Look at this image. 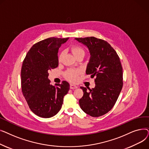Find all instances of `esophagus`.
I'll return each mask as SVG.
<instances>
[{
    "mask_svg": "<svg viewBox=\"0 0 149 149\" xmlns=\"http://www.w3.org/2000/svg\"><path fill=\"white\" fill-rule=\"evenodd\" d=\"M77 88H78V86L77 85H74V84H70V89H77Z\"/></svg>",
    "mask_w": 149,
    "mask_h": 149,
    "instance_id": "1",
    "label": "esophagus"
}]
</instances>
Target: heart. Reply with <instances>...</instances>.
Masks as SVG:
<instances>
[{"label":"heart","mask_w":149,"mask_h":149,"mask_svg":"<svg viewBox=\"0 0 149 149\" xmlns=\"http://www.w3.org/2000/svg\"><path fill=\"white\" fill-rule=\"evenodd\" d=\"M72 52L75 57L80 56V55H84V49L79 46H74L71 48ZM63 55L60 54L59 56V60H61ZM80 74V71L78 70L70 69L66 72L65 76L66 78L69 81L72 82H76L78 80V76Z\"/></svg>","instance_id":"1"}]
</instances>
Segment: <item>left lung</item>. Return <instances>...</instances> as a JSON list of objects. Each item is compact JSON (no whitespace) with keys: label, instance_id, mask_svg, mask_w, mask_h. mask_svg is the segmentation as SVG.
<instances>
[{"label":"left lung","instance_id":"obj_1","mask_svg":"<svg viewBox=\"0 0 149 149\" xmlns=\"http://www.w3.org/2000/svg\"><path fill=\"white\" fill-rule=\"evenodd\" d=\"M87 47L90 59L86 73L95 77L94 88L80 87L83 96L79 100L82 110L93 117L110 111L123 88V68L116 51L107 42L94 37L75 38ZM89 91H88L87 89Z\"/></svg>","mask_w":149,"mask_h":149}]
</instances>
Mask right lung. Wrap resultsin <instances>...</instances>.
Returning <instances> with one entry per match:
<instances>
[{
  "label": "right lung",
  "instance_id": "obj_1",
  "mask_svg": "<svg viewBox=\"0 0 149 149\" xmlns=\"http://www.w3.org/2000/svg\"><path fill=\"white\" fill-rule=\"evenodd\" d=\"M69 38L50 37L34 44L28 52L21 70L23 95L31 110L42 118H51L61 109L69 84L52 86L48 72L58 66V51Z\"/></svg>",
  "mask_w": 149,
  "mask_h": 149
}]
</instances>
